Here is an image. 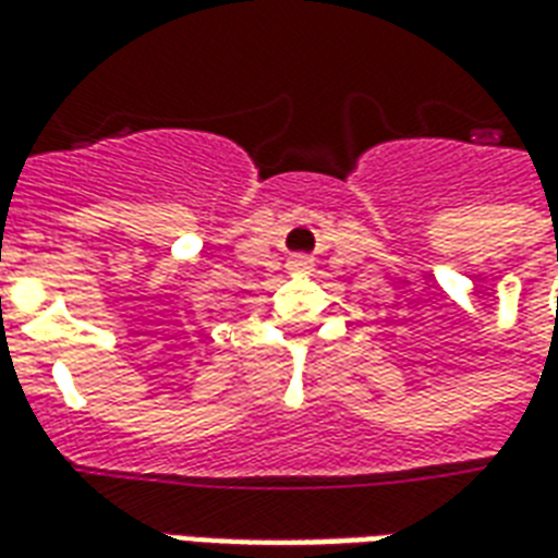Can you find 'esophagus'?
<instances>
[{"label": "esophagus", "mask_w": 558, "mask_h": 558, "mask_svg": "<svg viewBox=\"0 0 558 558\" xmlns=\"http://www.w3.org/2000/svg\"><path fill=\"white\" fill-rule=\"evenodd\" d=\"M290 268L292 271H311V268H314V256H307V254L290 256Z\"/></svg>", "instance_id": "1"}]
</instances>
